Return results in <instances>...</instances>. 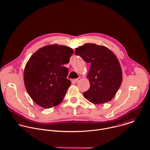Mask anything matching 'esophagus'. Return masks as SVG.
I'll use <instances>...</instances> for the list:
<instances>
[{"label":"esophagus","instance_id":"34e87169","mask_svg":"<svg viewBox=\"0 0 150 150\" xmlns=\"http://www.w3.org/2000/svg\"><path fill=\"white\" fill-rule=\"evenodd\" d=\"M81 81V78H80V77H79V78H78L77 79H75V81L76 82H79V81Z\"/></svg>","mask_w":150,"mask_h":150}]
</instances>
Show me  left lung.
Masks as SVG:
<instances>
[{
	"label": "left lung",
	"instance_id": "obj_1",
	"mask_svg": "<svg viewBox=\"0 0 150 150\" xmlns=\"http://www.w3.org/2000/svg\"><path fill=\"white\" fill-rule=\"evenodd\" d=\"M75 54L91 64L87 78L90 88L84 97L93 104L110 101L122 81V72L118 59L108 47L95 43H85L75 48Z\"/></svg>",
	"mask_w": 150,
	"mask_h": 150
}]
</instances>
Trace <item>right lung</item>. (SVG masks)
I'll return each mask as SVG.
<instances>
[{"instance_id":"obj_1","label":"right lung","mask_w":150,"mask_h":150,"mask_svg":"<svg viewBox=\"0 0 150 150\" xmlns=\"http://www.w3.org/2000/svg\"><path fill=\"white\" fill-rule=\"evenodd\" d=\"M74 52L70 47L55 44L39 49L30 57L23 79L28 94L36 104L50 108L62 101L71 84L64 65Z\"/></svg>"}]
</instances>
